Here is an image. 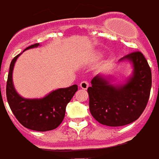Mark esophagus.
I'll return each instance as SVG.
<instances>
[{
  "instance_id": "1",
  "label": "esophagus",
  "mask_w": 159,
  "mask_h": 159,
  "mask_svg": "<svg viewBox=\"0 0 159 159\" xmlns=\"http://www.w3.org/2000/svg\"><path fill=\"white\" fill-rule=\"evenodd\" d=\"M89 87V83L87 81H82L81 83H80V87L82 88V89H84V90H87Z\"/></svg>"
}]
</instances>
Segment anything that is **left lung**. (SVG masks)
<instances>
[{
	"instance_id": "left-lung-1",
	"label": "left lung",
	"mask_w": 159,
	"mask_h": 159,
	"mask_svg": "<svg viewBox=\"0 0 159 159\" xmlns=\"http://www.w3.org/2000/svg\"><path fill=\"white\" fill-rule=\"evenodd\" d=\"M133 63L132 77L125 85L113 86L97 75L88 87L89 108L99 123L107 126H123L139 118L148 104L152 87V72L143 53L136 51L120 60Z\"/></svg>"
}]
</instances>
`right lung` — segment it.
Here are the masks:
<instances>
[{
    "label": "right lung",
    "instance_id": "add662e5",
    "mask_svg": "<svg viewBox=\"0 0 159 159\" xmlns=\"http://www.w3.org/2000/svg\"><path fill=\"white\" fill-rule=\"evenodd\" d=\"M39 45V43H34L24 51ZM20 55L11 61L6 82V97L10 108L25 128L40 132L54 129L63 120L66 106L78 89L77 85L55 90L41 99H25L16 92L12 81L15 62Z\"/></svg>",
    "mask_w": 159,
    "mask_h": 159
}]
</instances>
